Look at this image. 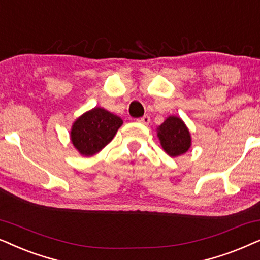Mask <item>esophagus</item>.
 Segmentation results:
<instances>
[{"label": "esophagus", "mask_w": 260, "mask_h": 260, "mask_svg": "<svg viewBox=\"0 0 260 260\" xmlns=\"http://www.w3.org/2000/svg\"><path fill=\"white\" fill-rule=\"evenodd\" d=\"M137 121H138V122H139V123L148 124V123L151 122V119H150V116H148V115H144L143 117H140V119H138Z\"/></svg>", "instance_id": "1"}]
</instances>
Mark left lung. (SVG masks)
<instances>
[{
    "instance_id": "left-lung-1",
    "label": "left lung",
    "mask_w": 260,
    "mask_h": 260,
    "mask_svg": "<svg viewBox=\"0 0 260 260\" xmlns=\"http://www.w3.org/2000/svg\"><path fill=\"white\" fill-rule=\"evenodd\" d=\"M157 137L166 153L176 158L186 153L191 147V134L181 117L170 115L157 127Z\"/></svg>"
}]
</instances>
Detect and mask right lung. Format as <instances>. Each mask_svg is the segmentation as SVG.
Returning <instances> with one entry per match:
<instances>
[{
	"mask_svg": "<svg viewBox=\"0 0 260 260\" xmlns=\"http://www.w3.org/2000/svg\"><path fill=\"white\" fill-rule=\"evenodd\" d=\"M122 123V119L115 114L95 107L74 121L70 140L79 154L92 157L113 140Z\"/></svg>",
	"mask_w": 260,
	"mask_h": 260,
	"instance_id": "1",
	"label": "right lung"
}]
</instances>
